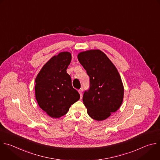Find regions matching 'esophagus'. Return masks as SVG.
I'll return each mask as SVG.
<instances>
[{"instance_id":"esophagus-1","label":"esophagus","mask_w":160,"mask_h":160,"mask_svg":"<svg viewBox=\"0 0 160 160\" xmlns=\"http://www.w3.org/2000/svg\"><path fill=\"white\" fill-rule=\"evenodd\" d=\"M78 92H79L80 95V98L82 99V92H83V89H82V88H80V89L78 90Z\"/></svg>"}]
</instances>
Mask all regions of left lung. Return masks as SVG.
Wrapping results in <instances>:
<instances>
[{"mask_svg": "<svg viewBox=\"0 0 160 160\" xmlns=\"http://www.w3.org/2000/svg\"><path fill=\"white\" fill-rule=\"evenodd\" d=\"M78 59L90 77V87L83 96L89 116L96 121L108 118L123 101L124 87L114 65L98 49L80 52Z\"/></svg>", "mask_w": 160, "mask_h": 160, "instance_id": "1", "label": "left lung"}]
</instances>
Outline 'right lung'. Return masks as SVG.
Listing matches in <instances>:
<instances>
[{
	"mask_svg": "<svg viewBox=\"0 0 160 160\" xmlns=\"http://www.w3.org/2000/svg\"><path fill=\"white\" fill-rule=\"evenodd\" d=\"M72 60L71 53L61 52L52 57L41 68L35 82V95L39 107L49 116L59 118L80 99L72 85L67 69Z\"/></svg>",
	"mask_w": 160,
	"mask_h": 160,
	"instance_id": "obj_1",
	"label": "right lung"
}]
</instances>
